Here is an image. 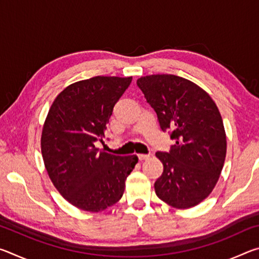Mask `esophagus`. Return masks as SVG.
Masks as SVG:
<instances>
[{
	"label": "esophagus",
	"instance_id": "1",
	"mask_svg": "<svg viewBox=\"0 0 259 259\" xmlns=\"http://www.w3.org/2000/svg\"><path fill=\"white\" fill-rule=\"evenodd\" d=\"M148 157H150V155H147V154H138V159L140 160V161H144V160H147Z\"/></svg>",
	"mask_w": 259,
	"mask_h": 259
}]
</instances>
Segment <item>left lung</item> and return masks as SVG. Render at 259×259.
<instances>
[{
	"label": "left lung",
	"instance_id": "1",
	"mask_svg": "<svg viewBox=\"0 0 259 259\" xmlns=\"http://www.w3.org/2000/svg\"><path fill=\"white\" fill-rule=\"evenodd\" d=\"M137 85L154 109L162 131L176 144L156 152L163 172L154 184L157 198L176 209L195 207L216 186L226 156V134L211 97L194 82L172 74L142 76Z\"/></svg>",
	"mask_w": 259,
	"mask_h": 259
}]
</instances>
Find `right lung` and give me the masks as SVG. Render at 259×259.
I'll return each mask as SVG.
<instances>
[{
	"instance_id": "1",
	"label": "right lung",
	"mask_w": 259,
	"mask_h": 259,
	"mask_svg": "<svg viewBox=\"0 0 259 259\" xmlns=\"http://www.w3.org/2000/svg\"><path fill=\"white\" fill-rule=\"evenodd\" d=\"M133 77L95 76L72 83L57 96L41 136L47 172L61 196L81 210L103 211L124 193L136 155L116 156L95 146L103 142L113 107Z\"/></svg>"
}]
</instances>
